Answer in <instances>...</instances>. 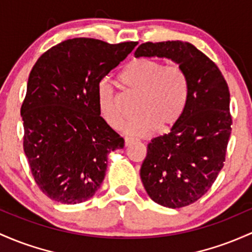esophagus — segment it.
Here are the masks:
<instances>
[{"label":"esophagus","mask_w":252,"mask_h":252,"mask_svg":"<svg viewBox=\"0 0 252 252\" xmlns=\"http://www.w3.org/2000/svg\"><path fill=\"white\" fill-rule=\"evenodd\" d=\"M134 139H131V137H126L124 139V145H126V147H129V146L132 145L134 143Z\"/></svg>","instance_id":"esophagus-1"}]
</instances>
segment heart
<instances>
[{
	"mask_svg": "<svg viewBox=\"0 0 252 252\" xmlns=\"http://www.w3.org/2000/svg\"><path fill=\"white\" fill-rule=\"evenodd\" d=\"M122 87L140 94L139 117L128 122L124 131L134 136H149L159 129L166 132L173 128L187 109L190 84L187 71L178 63L164 62L149 57L130 61L118 75ZM98 105L110 126L120 129L126 116L118 107L117 93L106 82L98 86Z\"/></svg>",
	"mask_w": 252,
	"mask_h": 252,
	"instance_id": "obj_1",
	"label": "heart"
}]
</instances>
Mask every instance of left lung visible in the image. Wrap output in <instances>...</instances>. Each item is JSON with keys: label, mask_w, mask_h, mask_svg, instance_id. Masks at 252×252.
I'll return each mask as SVG.
<instances>
[{"label": "left lung", "mask_w": 252, "mask_h": 252, "mask_svg": "<svg viewBox=\"0 0 252 252\" xmlns=\"http://www.w3.org/2000/svg\"><path fill=\"white\" fill-rule=\"evenodd\" d=\"M135 57H165L189 77L187 109L168 134L148 143L140 176L149 197L168 208H182L211 189L223 167L231 135L229 91L211 59L187 41L143 43Z\"/></svg>", "instance_id": "obj_1"}]
</instances>
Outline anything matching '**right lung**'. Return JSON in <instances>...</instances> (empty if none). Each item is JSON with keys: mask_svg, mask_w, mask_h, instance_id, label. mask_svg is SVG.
Segmentation results:
<instances>
[{"mask_svg": "<svg viewBox=\"0 0 252 252\" xmlns=\"http://www.w3.org/2000/svg\"><path fill=\"white\" fill-rule=\"evenodd\" d=\"M137 41L74 38L33 65L21 105L24 151L39 189L64 204L87 201L103 183L107 154L124 140L100 116L98 86Z\"/></svg>", "mask_w": 252, "mask_h": 252, "instance_id": "add662e5", "label": "right lung"}]
</instances>
